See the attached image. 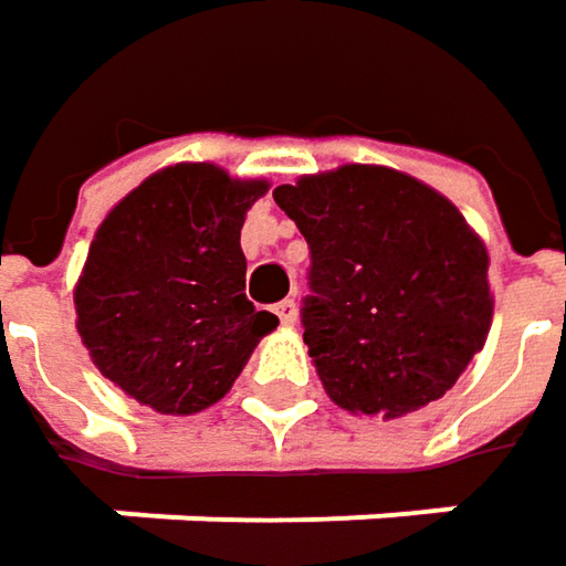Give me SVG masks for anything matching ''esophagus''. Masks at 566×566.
<instances>
[{
	"label": "esophagus",
	"instance_id": "1",
	"mask_svg": "<svg viewBox=\"0 0 566 566\" xmlns=\"http://www.w3.org/2000/svg\"><path fill=\"white\" fill-rule=\"evenodd\" d=\"M276 316L283 325H293L296 322V303L293 300H283V303H276Z\"/></svg>",
	"mask_w": 566,
	"mask_h": 566
}]
</instances>
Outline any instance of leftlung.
<instances>
[{
  "instance_id": "obj_1",
  "label": "left lung",
  "mask_w": 566,
  "mask_h": 566,
  "mask_svg": "<svg viewBox=\"0 0 566 566\" xmlns=\"http://www.w3.org/2000/svg\"><path fill=\"white\" fill-rule=\"evenodd\" d=\"M303 231L313 296L303 342L348 413L403 417L440 400L492 328L489 250L427 181L348 163L276 185Z\"/></svg>"
}]
</instances>
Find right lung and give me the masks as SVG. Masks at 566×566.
I'll use <instances>...</instances> for the list:
<instances>
[{
	"label": "right lung",
	"mask_w": 566,
	"mask_h": 566,
	"mask_svg": "<svg viewBox=\"0 0 566 566\" xmlns=\"http://www.w3.org/2000/svg\"><path fill=\"white\" fill-rule=\"evenodd\" d=\"M266 178L178 163L101 221L74 286L77 335L106 381L156 413L188 417L234 388L280 318L244 293L241 228Z\"/></svg>",
	"instance_id": "add662e5"
}]
</instances>
